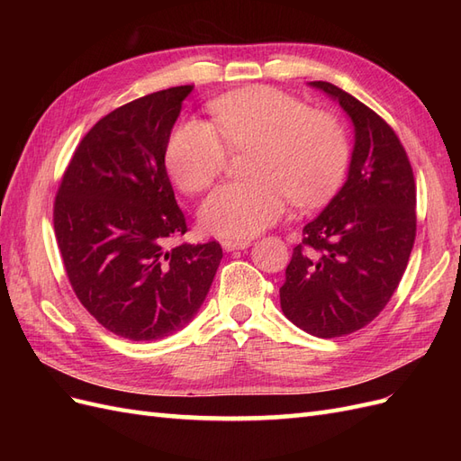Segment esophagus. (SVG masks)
<instances>
[{"mask_svg":"<svg viewBox=\"0 0 461 461\" xmlns=\"http://www.w3.org/2000/svg\"><path fill=\"white\" fill-rule=\"evenodd\" d=\"M221 246L227 249V252H234V249H246L248 246H249V240H246V239H242V240H232V239H227V240H222L221 242Z\"/></svg>","mask_w":461,"mask_h":461,"instance_id":"esophagus-1","label":"esophagus"}]
</instances>
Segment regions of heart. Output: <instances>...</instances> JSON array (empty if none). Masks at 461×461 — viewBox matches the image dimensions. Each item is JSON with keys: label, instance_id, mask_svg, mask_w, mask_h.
Returning <instances> with one entry per match:
<instances>
[{"label": "heart", "instance_id": "b5f03b06", "mask_svg": "<svg viewBox=\"0 0 461 461\" xmlns=\"http://www.w3.org/2000/svg\"><path fill=\"white\" fill-rule=\"evenodd\" d=\"M213 124L178 122L165 148V167L176 188L198 194L222 173L229 148H254L248 173L213 190L200 207L202 227L213 234L249 239L286 213L290 196L317 205L339 188L350 161L342 124L325 111H310L298 97L269 86L221 95Z\"/></svg>", "mask_w": 461, "mask_h": 461}]
</instances>
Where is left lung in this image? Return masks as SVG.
I'll return each instance as SVG.
<instances>
[{
  "label": "left lung",
  "instance_id": "left-lung-1",
  "mask_svg": "<svg viewBox=\"0 0 461 461\" xmlns=\"http://www.w3.org/2000/svg\"><path fill=\"white\" fill-rule=\"evenodd\" d=\"M312 88L337 102L354 124L348 178L303 227L281 286L283 313L319 339L359 330L394 294L415 242V180L388 124L330 82Z\"/></svg>",
  "mask_w": 461,
  "mask_h": 461
}]
</instances>
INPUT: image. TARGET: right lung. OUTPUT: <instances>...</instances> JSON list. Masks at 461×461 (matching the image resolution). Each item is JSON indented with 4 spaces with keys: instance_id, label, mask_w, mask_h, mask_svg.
I'll return each mask as SVG.
<instances>
[{
    "instance_id": "obj_1",
    "label": "right lung",
    "mask_w": 461,
    "mask_h": 461,
    "mask_svg": "<svg viewBox=\"0 0 461 461\" xmlns=\"http://www.w3.org/2000/svg\"><path fill=\"white\" fill-rule=\"evenodd\" d=\"M194 86L122 105L82 138L61 178L53 227L80 303L129 340H159L198 313L222 258L219 242L180 244L186 232L165 169V148Z\"/></svg>"
}]
</instances>
